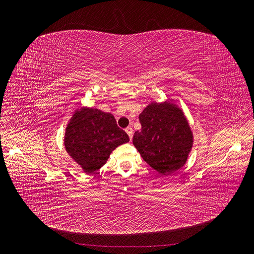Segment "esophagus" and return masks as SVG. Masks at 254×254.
I'll return each instance as SVG.
<instances>
[{"label": "esophagus", "instance_id": "1", "mask_svg": "<svg viewBox=\"0 0 254 254\" xmlns=\"http://www.w3.org/2000/svg\"><path fill=\"white\" fill-rule=\"evenodd\" d=\"M125 131L127 132V134H128V136H129V139L131 140V139H132V134H133L132 128H131V127H127V128L125 129Z\"/></svg>", "mask_w": 254, "mask_h": 254}]
</instances>
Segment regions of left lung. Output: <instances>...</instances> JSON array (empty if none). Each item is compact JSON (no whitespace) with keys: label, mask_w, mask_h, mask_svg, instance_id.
<instances>
[{"label":"left lung","mask_w":254,"mask_h":254,"mask_svg":"<svg viewBox=\"0 0 254 254\" xmlns=\"http://www.w3.org/2000/svg\"><path fill=\"white\" fill-rule=\"evenodd\" d=\"M142 128L133 145L143 160L161 175L178 171L187 163L194 134L183 110L173 99L151 102L139 115Z\"/></svg>","instance_id":"8db88e82"}]
</instances>
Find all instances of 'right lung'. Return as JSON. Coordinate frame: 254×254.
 Listing matches in <instances>:
<instances>
[{
  "label": "right lung",
  "mask_w": 254,
  "mask_h": 254,
  "mask_svg": "<svg viewBox=\"0 0 254 254\" xmlns=\"http://www.w3.org/2000/svg\"><path fill=\"white\" fill-rule=\"evenodd\" d=\"M129 142V136L118 127L111 113L95 107L76 109L68 120L64 144L66 152L86 174L98 171L111 152Z\"/></svg>",
  "instance_id": "add662e5"
}]
</instances>
